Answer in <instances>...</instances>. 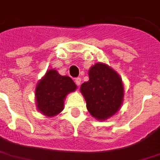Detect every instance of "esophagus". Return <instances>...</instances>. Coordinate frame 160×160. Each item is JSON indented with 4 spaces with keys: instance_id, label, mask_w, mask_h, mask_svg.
Returning a JSON list of instances; mask_svg holds the SVG:
<instances>
[{
    "instance_id": "esophagus-1",
    "label": "esophagus",
    "mask_w": 160,
    "mask_h": 160,
    "mask_svg": "<svg viewBox=\"0 0 160 160\" xmlns=\"http://www.w3.org/2000/svg\"><path fill=\"white\" fill-rule=\"evenodd\" d=\"M75 82L78 86H80V84H81V78H77L75 79Z\"/></svg>"
}]
</instances>
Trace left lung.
<instances>
[{
    "label": "left lung",
    "mask_w": 160,
    "mask_h": 160,
    "mask_svg": "<svg viewBox=\"0 0 160 160\" xmlns=\"http://www.w3.org/2000/svg\"><path fill=\"white\" fill-rule=\"evenodd\" d=\"M88 78L80 88L87 109L98 121H105L114 116L123 103L122 80L116 71L102 62L90 67Z\"/></svg>",
    "instance_id": "obj_1"
}]
</instances>
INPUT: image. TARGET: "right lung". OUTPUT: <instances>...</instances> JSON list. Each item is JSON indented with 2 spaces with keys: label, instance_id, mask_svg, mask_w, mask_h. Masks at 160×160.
<instances>
[{
  "label": "right lung",
  "instance_id": "right-lung-1",
  "mask_svg": "<svg viewBox=\"0 0 160 160\" xmlns=\"http://www.w3.org/2000/svg\"><path fill=\"white\" fill-rule=\"evenodd\" d=\"M76 89L77 85L70 77L60 75L56 69H49L36 85L37 110L48 117L56 116L64 109L67 94Z\"/></svg>",
  "mask_w": 160,
  "mask_h": 160
}]
</instances>
